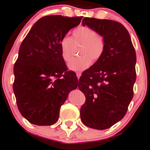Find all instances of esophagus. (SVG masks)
Here are the masks:
<instances>
[{
	"mask_svg": "<svg viewBox=\"0 0 150 150\" xmlns=\"http://www.w3.org/2000/svg\"><path fill=\"white\" fill-rule=\"evenodd\" d=\"M76 75H77V77H78V79H79L80 77H81V73L80 72H76Z\"/></svg>",
	"mask_w": 150,
	"mask_h": 150,
	"instance_id": "obj_1",
	"label": "esophagus"
}]
</instances>
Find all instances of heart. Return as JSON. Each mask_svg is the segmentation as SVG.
<instances>
[{"instance_id":"b5f03b06","label":"heart","mask_w":150,"mask_h":150,"mask_svg":"<svg viewBox=\"0 0 150 150\" xmlns=\"http://www.w3.org/2000/svg\"><path fill=\"white\" fill-rule=\"evenodd\" d=\"M72 35L73 40L68 35L63 36L60 40L62 57L68 62L72 57L73 41L82 44L78 53L81 57L73 59L69 63V68L74 71L84 70L90 66L91 61L96 62L102 58L106 48L105 38L94 29L87 26L78 27L73 30Z\"/></svg>"}]
</instances>
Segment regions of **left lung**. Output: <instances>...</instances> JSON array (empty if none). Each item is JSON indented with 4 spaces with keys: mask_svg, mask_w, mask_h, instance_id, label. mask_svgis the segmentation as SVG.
Masks as SVG:
<instances>
[{
    "mask_svg": "<svg viewBox=\"0 0 150 150\" xmlns=\"http://www.w3.org/2000/svg\"><path fill=\"white\" fill-rule=\"evenodd\" d=\"M82 24L104 36L106 48L102 58L80 78L78 88L86 96L81 117L89 128L107 129L125 115L134 96L136 51L120 22L85 17Z\"/></svg>",
    "mask_w": 150,
    "mask_h": 150,
    "instance_id": "8db88e82",
    "label": "left lung"
}]
</instances>
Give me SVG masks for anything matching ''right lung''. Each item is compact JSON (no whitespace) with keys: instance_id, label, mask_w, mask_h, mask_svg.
<instances>
[{"instance_id":"obj_1","label":"right lung","mask_w":150,"mask_h":150,"mask_svg":"<svg viewBox=\"0 0 150 150\" xmlns=\"http://www.w3.org/2000/svg\"><path fill=\"white\" fill-rule=\"evenodd\" d=\"M82 18L43 16L21 44L13 67V90L19 112L31 123H55L68 93L78 87V78L62 57L60 40Z\"/></svg>"}]
</instances>
